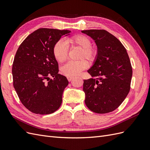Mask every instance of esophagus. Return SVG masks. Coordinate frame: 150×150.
I'll return each mask as SVG.
<instances>
[{"instance_id":"34e87169","label":"esophagus","mask_w":150,"mask_h":150,"mask_svg":"<svg viewBox=\"0 0 150 150\" xmlns=\"http://www.w3.org/2000/svg\"><path fill=\"white\" fill-rule=\"evenodd\" d=\"M72 79H74L73 77H67V80L69 81H71Z\"/></svg>"}]
</instances>
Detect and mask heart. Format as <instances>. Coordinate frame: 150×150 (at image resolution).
<instances>
[{"instance_id":"obj_1","label":"heart","mask_w":150,"mask_h":150,"mask_svg":"<svg viewBox=\"0 0 150 150\" xmlns=\"http://www.w3.org/2000/svg\"><path fill=\"white\" fill-rule=\"evenodd\" d=\"M67 42L72 47L78 46L81 48L79 59L85 58L92 62L96 57V50L92 47L91 42L88 38L83 35H76L67 39ZM53 54L59 62H64L67 57L68 49L66 43L62 40L57 41L53 47ZM88 66V62L82 59L78 61H69L61 68L62 74L67 77L79 75Z\"/></svg>"}]
</instances>
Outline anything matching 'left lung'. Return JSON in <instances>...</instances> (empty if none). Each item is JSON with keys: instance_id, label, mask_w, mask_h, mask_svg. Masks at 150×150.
Returning a JSON list of instances; mask_svg holds the SVG:
<instances>
[{"instance_id": "obj_1", "label": "left lung", "mask_w": 150, "mask_h": 150, "mask_svg": "<svg viewBox=\"0 0 150 150\" xmlns=\"http://www.w3.org/2000/svg\"><path fill=\"white\" fill-rule=\"evenodd\" d=\"M97 46L96 57L88 71L91 78L84 80L85 104L91 111L104 114L115 110L130 89L132 67L125 47L105 30H84Z\"/></svg>"}]
</instances>
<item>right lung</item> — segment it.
<instances>
[{
  "label": "right lung",
  "mask_w": 150,
  "mask_h": 150,
  "mask_svg": "<svg viewBox=\"0 0 150 150\" xmlns=\"http://www.w3.org/2000/svg\"><path fill=\"white\" fill-rule=\"evenodd\" d=\"M71 32L40 28L29 35L17 49L12 65L13 85L23 105L35 114H51L62 103L69 82L58 73L53 47Z\"/></svg>",
  "instance_id": "1"
}]
</instances>
